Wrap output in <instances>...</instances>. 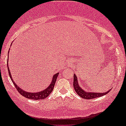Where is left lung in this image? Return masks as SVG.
Listing matches in <instances>:
<instances>
[{"label":"left lung","mask_w":126,"mask_h":126,"mask_svg":"<svg viewBox=\"0 0 126 126\" xmlns=\"http://www.w3.org/2000/svg\"><path fill=\"white\" fill-rule=\"evenodd\" d=\"M73 87L75 89V90L77 94L79 95V96L82 97L83 99H91L96 98V97L102 96L105 95L109 93L110 90L108 91L106 93H91V92H87L83 90L82 89H81L80 86L79 85V82H78L77 77L76 76L75 74H74V77H73Z\"/></svg>","instance_id":"obj_1"}]
</instances>
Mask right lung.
I'll use <instances>...</instances> for the list:
<instances>
[{
    "mask_svg": "<svg viewBox=\"0 0 126 126\" xmlns=\"http://www.w3.org/2000/svg\"><path fill=\"white\" fill-rule=\"evenodd\" d=\"M8 54H9V52H8ZM7 62V67H8V73H9V77L11 78L12 81L14 85L16 87V88L17 90V91H18V93L21 94L23 96L25 97L26 98H28V99H33V100H40V99H45L46 97H47L50 94L51 92H52L53 90L54 89V87L55 85V83L56 82V80H57V77L58 76L59 73H55L54 75L53 76V79H52V81H51V83H50L48 87H47V89L44 90L43 91L38 92V93H29V92H26V91L23 90L22 89L20 88L18 86V85L16 84L15 81H13V79H12V77L11 76V72H10V70L8 67V64Z\"/></svg>",
    "mask_w": 126,
    "mask_h": 126,
    "instance_id": "1",
    "label": "right lung"
}]
</instances>
